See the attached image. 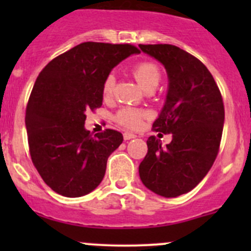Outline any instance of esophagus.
Listing matches in <instances>:
<instances>
[{
	"label": "esophagus",
	"instance_id": "34e87169",
	"mask_svg": "<svg viewBox=\"0 0 251 251\" xmlns=\"http://www.w3.org/2000/svg\"><path fill=\"white\" fill-rule=\"evenodd\" d=\"M132 138H136L135 133H130V132H125V133H124V140H125V141L132 140Z\"/></svg>",
	"mask_w": 251,
	"mask_h": 251
}]
</instances>
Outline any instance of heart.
<instances>
[{
  "label": "heart",
  "mask_w": 251,
  "mask_h": 251,
  "mask_svg": "<svg viewBox=\"0 0 251 251\" xmlns=\"http://www.w3.org/2000/svg\"><path fill=\"white\" fill-rule=\"evenodd\" d=\"M131 73L135 76L136 81L144 88H155L156 85L160 81V69L158 65L151 60H141L131 68ZM115 87V77L113 74H109L105 77L103 82V96L105 98L111 97ZM147 116L143 110L133 109V108H123L116 113L115 120L119 125L124 126L126 128H136L141 125L142 120Z\"/></svg>",
  "instance_id": "obj_1"
}]
</instances>
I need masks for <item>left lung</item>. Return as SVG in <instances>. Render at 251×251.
<instances>
[{"mask_svg": "<svg viewBox=\"0 0 251 251\" xmlns=\"http://www.w3.org/2000/svg\"><path fill=\"white\" fill-rule=\"evenodd\" d=\"M168 72L165 104L151 130L173 133L161 147L151 136L140 164L144 186L165 198L188 193L209 173L219 154L225 107L219 86L203 63L174 45H140Z\"/></svg>", "mask_w": 251, "mask_h": 251, "instance_id": "8db88e82", "label": "left lung"}]
</instances>
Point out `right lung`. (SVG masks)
Returning a JSON list of instances; mask_svg holds the SVG:
<instances>
[{"label":"right lung","instance_id":"1","mask_svg":"<svg viewBox=\"0 0 251 251\" xmlns=\"http://www.w3.org/2000/svg\"><path fill=\"white\" fill-rule=\"evenodd\" d=\"M133 45L82 42L50 60L32 87L25 111L30 156L40 176L60 196L76 198L102 182L108 156L123 143L119 131L85 130L87 111L100 108L103 82Z\"/></svg>","mask_w":251,"mask_h":251}]
</instances>
